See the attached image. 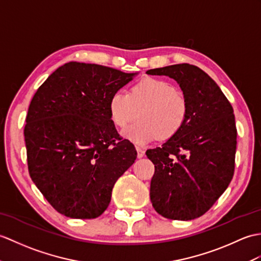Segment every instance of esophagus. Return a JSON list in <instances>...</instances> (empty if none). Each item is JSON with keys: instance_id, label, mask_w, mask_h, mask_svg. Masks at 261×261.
I'll use <instances>...</instances> for the list:
<instances>
[{"instance_id": "obj_1", "label": "esophagus", "mask_w": 261, "mask_h": 261, "mask_svg": "<svg viewBox=\"0 0 261 261\" xmlns=\"http://www.w3.org/2000/svg\"><path fill=\"white\" fill-rule=\"evenodd\" d=\"M137 155H138L139 159L143 158V156H144V150L141 149V148H137Z\"/></svg>"}]
</instances>
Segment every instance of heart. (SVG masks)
<instances>
[{
  "label": "heart",
  "instance_id": "heart-1",
  "mask_svg": "<svg viewBox=\"0 0 261 261\" xmlns=\"http://www.w3.org/2000/svg\"><path fill=\"white\" fill-rule=\"evenodd\" d=\"M138 111V122L122 130L121 136L137 145H145L156 138L168 140L182 129L188 102L171 83L152 77L136 83L129 94L116 91L109 100L110 118L120 128L136 119Z\"/></svg>",
  "mask_w": 261,
  "mask_h": 261
}]
</instances>
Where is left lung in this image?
Here are the masks:
<instances>
[{
	"mask_svg": "<svg viewBox=\"0 0 261 261\" xmlns=\"http://www.w3.org/2000/svg\"><path fill=\"white\" fill-rule=\"evenodd\" d=\"M147 74L173 79L188 102L182 129L145 152L155 168L151 202L168 219H196L213 207L232 179L237 147L233 109L218 84L196 65L173 64Z\"/></svg>",
	"mask_w": 261,
	"mask_h": 261,
	"instance_id": "1",
	"label": "left lung"
}]
</instances>
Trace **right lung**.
<instances>
[{"instance_id": "obj_1", "label": "right lung", "mask_w": 261, "mask_h": 261, "mask_svg": "<svg viewBox=\"0 0 261 261\" xmlns=\"http://www.w3.org/2000/svg\"><path fill=\"white\" fill-rule=\"evenodd\" d=\"M136 75L69 62L35 92L24 128L29 172L58 213L73 219L101 216L114 184L137 159L109 112L112 93Z\"/></svg>"}]
</instances>
